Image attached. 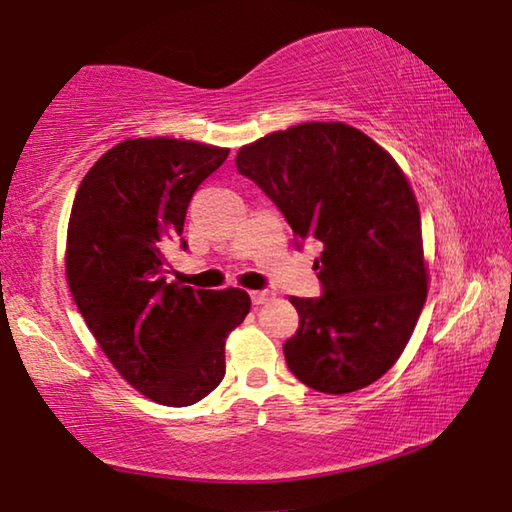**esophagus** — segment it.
Here are the masks:
<instances>
[{"instance_id": "34e87169", "label": "esophagus", "mask_w": 512, "mask_h": 512, "mask_svg": "<svg viewBox=\"0 0 512 512\" xmlns=\"http://www.w3.org/2000/svg\"><path fill=\"white\" fill-rule=\"evenodd\" d=\"M272 296H275V293L268 291V289H263V291H251V303H254V305H263V303H268V300H272Z\"/></svg>"}]
</instances>
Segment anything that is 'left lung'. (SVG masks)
Returning a JSON list of instances; mask_svg holds the SVG:
<instances>
[{
    "label": "left lung",
    "instance_id": "left-lung-1",
    "mask_svg": "<svg viewBox=\"0 0 512 512\" xmlns=\"http://www.w3.org/2000/svg\"><path fill=\"white\" fill-rule=\"evenodd\" d=\"M237 172L279 207L298 240H317L321 298L291 296L300 324L289 370L324 394L387 373L426 300L422 219L394 158L345 123H300L242 146Z\"/></svg>",
    "mask_w": 512,
    "mask_h": 512
}]
</instances>
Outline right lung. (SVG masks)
Listing matches in <instances>:
<instances>
[{
    "mask_svg": "<svg viewBox=\"0 0 512 512\" xmlns=\"http://www.w3.org/2000/svg\"><path fill=\"white\" fill-rule=\"evenodd\" d=\"M226 158L228 149L186 139H125L90 167L69 214L65 268L81 317L123 380L170 408L219 387L226 338L251 307L242 289L165 277L188 202Z\"/></svg>",
    "mask_w": 512,
    "mask_h": 512,
    "instance_id": "add662e5",
    "label": "right lung"
}]
</instances>
